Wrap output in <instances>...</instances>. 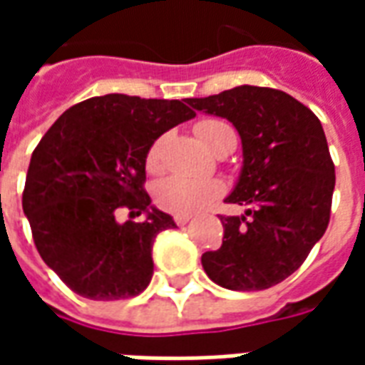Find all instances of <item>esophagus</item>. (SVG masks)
Here are the masks:
<instances>
[{"label":"esophagus","mask_w":365,"mask_h":365,"mask_svg":"<svg viewBox=\"0 0 365 365\" xmlns=\"http://www.w3.org/2000/svg\"><path fill=\"white\" fill-rule=\"evenodd\" d=\"M190 221H191L190 215H175L174 217V222L178 225V227H183V225H187Z\"/></svg>","instance_id":"obj_1"}]
</instances>
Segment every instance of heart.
I'll use <instances>...</instances> for the list:
<instances>
[{
  "instance_id": "1",
  "label": "heart",
  "mask_w": 365,
  "mask_h": 365,
  "mask_svg": "<svg viewBox=\"0 0 365 365\" xmlns=\"http://www.w3.org/2000/svg\"><path fill=\"white\" fill-rule=\"evenodd\" d=\"M195 135L211 152L222 150L229 140H237L235 130L229 123L221 119H203L195 125ZM164 146L166 138L158 136L146 152V170L156 174L164 164ZM225 185L219 180H185V178H166L156 185L154 201L160 209L174 215H193L203 211L209 203L221 197Z\"/></svg>"
}]
</instances>
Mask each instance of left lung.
Wrapping results in <instances>:
<instances>
[{
    "instance_id": "1",
    "label": "left lung",
    "mask_w": 365,
    "mask_h": 365,
    "mask_svg": "<svg viewBox=\"0 0 365 365\" xmlns=\"http://www.w3.org/2000/svg\"><path fill=\"white\" fill-rule=\"evenodd\" d=\"M187 103L225 117L242 138V172L227 203L240 217H221L219 250L201 264L217 285L260 291L289 277L307 260L330 221L334 164L319 117L274 88L238 86Z\"/></svg>"
}]
</instances>
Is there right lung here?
I'll return each mask as SVG.
<instances>
[{
  "mask_svg": "<svg viewBox=\"0 0 365 365\" xmlns=\"http://www.w3.org/2000/svg\"><path fill=\"white\" fill-rule=\"evenodd\" d=\"M191 117L180 99L109 93L70 107L36 144L23 211L44 264L74 293L117 301L150 283L154 238L175 222L150 207L146 152ZM120 208L147 217L119 223Z\"/></svg>",
  "mask_w": 365,
  "mask_h": 365,
  "instance_id": "obj_1",
  "label": "right lung"
}]
</instances>
